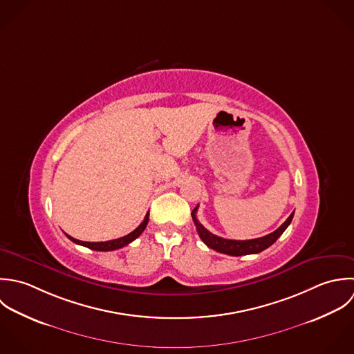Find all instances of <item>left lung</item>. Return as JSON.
<instances>
[{
    "label": "left lung",
    "mask_w": 354,
    "mask_h": 354,
    "mask_svg": "<svg viewBox=\"0 0 354 354\" xmlns=\"http://www.w3.org/2000/svg\"><path fill=\"white\" fill-rule=\"evenodd\" d=\"M196 212H198V206L192 210V220L196 225V231L198 235L203 240V243L218 251L223 254H228V255H234V257H239V255H247V254H258L261 251H263L265 248H268L269 245H272L280 235L287 230V227L291 224L294 213H291V216L272 234L269 235L262 236L258 239H251V240H231V239H224L220 236L214 235L212 232H209L196 218Z\"/></svg>",
    "instance_id": "8db88e82"
}]
</instances>
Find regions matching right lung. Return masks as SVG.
I'll return each mask as SVG.
<instances>
[{"label":"right lung","mask_w":354,"mask_h":354,"mask_svg":"<svg viewBox=\"0 0 354 354\" xmlns=\"http://www.w3.org/2000/svg\"><path fill=\"white\" fill-rule=\"evenodd\" d=\"M148 218H149V213H147V216L144 217V221H142L133 232H130L129 235L123 236V237H119V239L109 240V241H82V240H77V239H74V237H71V236H68L67 234H66V236H67L71 241H74V243H77V244H81V245H85V247L91 248V250H96V251H113V250H118V248H122V247L127 245L129 243H131L134 239H137L138 236L141 235L142 231L145 230L147 224H148Z\"/></svg>","instance_id":"obj_1"}]
</instances>
